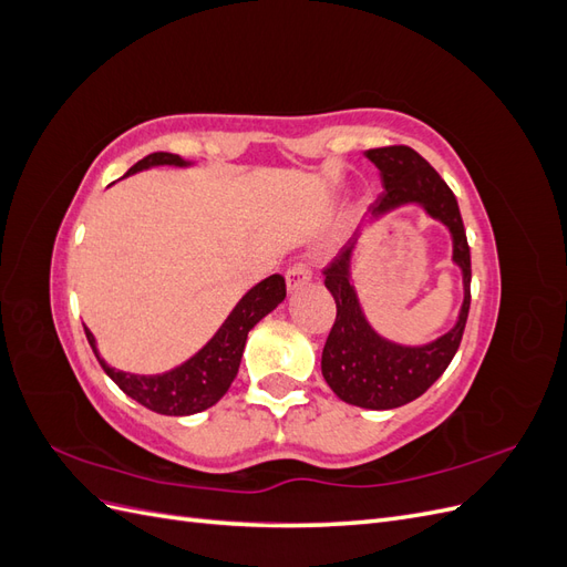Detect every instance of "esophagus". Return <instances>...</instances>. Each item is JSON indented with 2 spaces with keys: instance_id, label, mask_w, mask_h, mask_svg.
I'll use <instances>...</instances> for the list:
<instances>
[{
  "instance_id": "1",
  "label": "esophagus",
  "mask_w": 567,
  "mask_h": 567,
  "mask_svg": "<svg viewBox=\"0 0 567 567\" xmlns=\"http://www.w3.org/2000/svg\"><path fill=\"white\" fill-rule=\"evenodd\" d=\"M310 279H312V274H310V267H307L305 262H296L293 267H288V271H286L288 290H298Z\"/></svg>"
}]
</instances>
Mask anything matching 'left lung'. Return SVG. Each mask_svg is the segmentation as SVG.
<instances>
[{
	"label": "left lung",
	"mask_w": 567,
	"mask_h": 567,
	"mask_svg": "<svg viewBox=\"0 0 567 567\" xmlns=\"http://www.w3.org/2000/svg\"><path fill=\"white\" fill-rule=\"evenodd\" d=\"M364 156L381 169L385 192L367 215L373 219L419 205L452 234V262L463 277V302L456 323L425 346H402L373 331L352 284V255L362 229L323 269V284L336 300V323L321 352V373L342 402L362 409H398L431 388L454 359L471 307V248L463 231L456 196L425 158L409 146L371 148Z\"/></svg>",
	"instance_id": "8db88e82"
}]
</instances>
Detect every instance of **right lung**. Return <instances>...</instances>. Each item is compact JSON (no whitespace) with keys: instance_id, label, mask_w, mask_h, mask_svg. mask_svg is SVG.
I'll list each match as a JSON object with an SVG mask.
<instances>
[{"instance_id":"add662e5","label":"right lung","mask_w":567,"mask_h":567,"mask_svg":"<svg viewBox=\"0 0 567 567\" xmlns=\"http://www.w3.org/2000/svg\"><path fill=\"white\" fill-rule=\"evenodd\" d=\"M158 165H175V167H188L194 163L184 161L177 153H151L144 161L132 165L125 177L142 173L148 167ZM286 298V281L281 274H271V277L255 284L248 293L236 302L225 323L219 326L217 333L205 342V346L192 357L186 359L184 364L169 369L165 373L156 375H140V373H127L109 367L104 359H101L96 350V338L92 331L84 326V333H87L90 346L99 359L101 369L109 373V379L123 390L127 398L144 404L146 409L156 411V414L165 416H192L198 411L210 409L217 404L229 385L234 383L238 367H241V357L246 340L252 326L267 317L271 310L284 302Z\"/></svg>"}]
</instances>
